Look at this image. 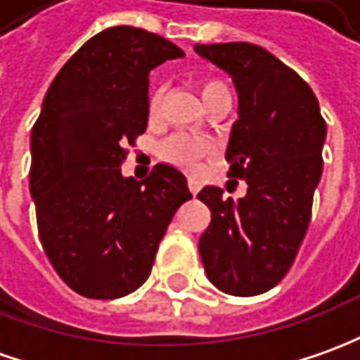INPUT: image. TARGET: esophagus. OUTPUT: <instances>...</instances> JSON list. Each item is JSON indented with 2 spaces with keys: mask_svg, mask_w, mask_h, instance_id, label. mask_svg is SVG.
Segmentation results:
<instances>
[{
  "mask_svg": "<svg viewBox=\"0 0 360 360\" xmlns=\"http://www.w3.org/2000/svg\"><path fill=\"white\" fill-rule=\"evenodd\" d=\"M189 191L193 195H197L200 191V183L197 179H189Z\"/></svg>",
  "mask_w": 360,
  "mask_h": 360,
  "instance_id": "obj_1",
  "label": "esophagus"
}]
</instances>
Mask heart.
I'll return each mask as SVG.
<instances>
[{"label":"heart","instance_id":"heart-1","mask_svg":"<svg viewBox=\"0 0 360 360\" xmlns=\"http://www.w3.org/2000/svg\"><path fill=\"white\" fill-rule=\"evenodd\" d=\"M199 92L207 108H211L219 102H231V90L221 78H205L200 82ZM163 98H165V88L160 86L151 92V96H149V114L151 116H158L161 112ZM209 153H211L209 141L193 138L187 134H175L161 143V158L177 167H183V169H193Z\"/></svg>","mask_w":360,"mask_h":360}]
</instances>
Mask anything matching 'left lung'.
<instances>
[{"label": "left lung", "mask_w": 360, "mask_h": 360, "mask_svg": "<svg viewBox=\"0 0 360 360\" xmlns=\"http://www.w3.org/2000/svg\"><path fill=\"white\" fill-rule=\"evenodd\" d=\"M195 51L226 70L238 90L240 116L224 158L229 177L248 185L236 202L217 187L199 193L211 209L200 258L221 292L258 295L282 282L305 238L327 124L309 84L262 46L214 43Z\"/></svg>", "instance_id": "obj_1"}]
</instances>
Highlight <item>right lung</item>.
<instances>
[{"instance_id":"obj_1","label":"right lung","mask_w":360,"mask_h":360,"mask_svg":"<svg viewBox=\"0 0 360 360\" xmlns=\"http://www.w3.org/2000/svg\"><path fill=\"white\" fill-rule=\"evenodd\" d=\"M179 46L138 27L88 39L60 68L31 131L29 189L46 258L84 297L116 300L151 274L173 214L193 195L185 175L158 163L122 177L128 146L146 131L149 72Z\"/></svg>"}]
</instances>
